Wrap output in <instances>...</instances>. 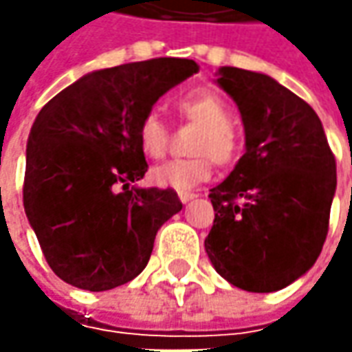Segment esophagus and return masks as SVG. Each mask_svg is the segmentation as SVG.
I'll return each mask as SVG.
<instances>
[{"label": "esophagus", "mask_w": 352, "mask_h": 352, "mask_svg": "<svg viewBox=\"0 0 352 352\" xmlns=\"http://www.w3.org/2000/svg\"><path fill=\"white\" fill-rule=\"evenodd\" d=\"M178 197H180V201H182V204H186V201L194 199V197H196V194H194V192H180V194H178Z\"/></svg>", "instance_id": "1"}]
</instances>
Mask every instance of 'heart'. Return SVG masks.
<instances>
[{"instance_id":"1","label":"heart","mask_w":352,"mask_h":352,"mask_svg":"<svg viewBox=\"0 0 352 352\" xmlns=\"http://www.w3.org/2000/svg\"><path fill=\"white\" fill-rule=\"evenodd\" d=\"M178 116L186 123L197 125L188 151L192 156L158 164L151 172V180L160 188L190 190L210 180L213 162L219 166L235 164L241 155V135L231 123V109L221 96L210 89H197L176 103ZM137 141L142 155L160 158L168 148V127L156 111H146L137 125Z\"/></svg>"}]
</instances>
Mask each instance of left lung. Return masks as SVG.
Returning <instances> with one entry per match:
<instances>
[{
    "mask_svg": "<svg viewBox=\"0 0 352 352\" xmlns=\"http://www.w3.org/2000/svg\"><path fill=\"white\" fill-rule=\"evenodd\" d=\"M217 84L241 111L247 151L210 192L215 219L206 252L241 290H282L323 249L335 156L311 105L270 76L223 66Z\"/></svg>",
    "mask_w": 352,
    "mask_h": 352,
    "instance_id": "left-lung-1",
    "label": "left lung"
}]
</instances>
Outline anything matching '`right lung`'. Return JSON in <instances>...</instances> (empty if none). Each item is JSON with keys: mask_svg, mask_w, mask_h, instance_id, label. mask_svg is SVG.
<instances>
[{"mask_svg": "<svg viewBox=\"0 0 352 352\" xmlns=\"http://www.w3.org/2000/svg\"><path fill=\"white\" fill-rule=\"evenodd\" d=\"M188 58L98 70L38 111L27 141L23 206L48 266L66 284L103 292L146 266L156 231L182 201L172 188H131L148 168L137 141L156 100L196 74Z\"/></svg>", "mask_w": 352, "mask_h": 352, "instance_id": "add662e5", "label": "right lung"}]
</instances>
